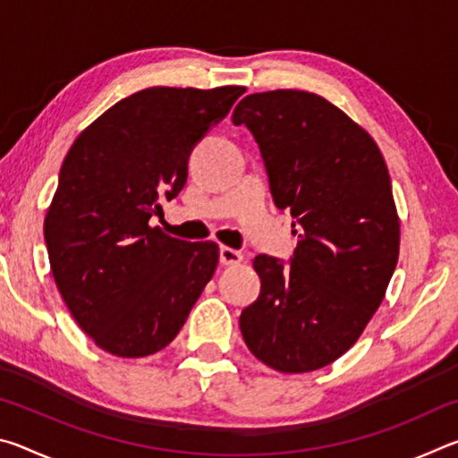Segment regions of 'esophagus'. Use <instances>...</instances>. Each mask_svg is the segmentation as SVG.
Wrapping results in <instances>:
<instances>
[{
  "label": "esophagus",
  "mask_w": 458,
  "mask_h": 458,
  "mask_svg": "<svg viewBox=\"0 0 458 458\" xmlns=\"http://www.w3.org/2000/svg\"><path fill=\"white\" fill-rule=\"evenodd\" d=\"M244 260V257H242V252H238V250H234V248H230V246H222L220 248V262L224 267H234V265H240V262Z\"/></svg>",
  "instance_id": "34e87169"
}]
</instances>
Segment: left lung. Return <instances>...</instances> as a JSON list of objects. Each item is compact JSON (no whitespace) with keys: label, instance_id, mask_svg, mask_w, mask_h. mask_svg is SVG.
<instances>
[{"label":"left lung","instance_id":"1","mask_svg":"<svg viewBox=\"0 0 458 458\" xmlns=\"http://www.w3.org/2000/svg\"><path fill=\"white\" fill-rule=\"evenodd\" d=\"M232 121L250 129L275 204L301 226L291 267L267 254L252 260L262 289L240 315V331L268 368L321 369L360 339L396 268L400 218L384 155L315 92L248 95Z\"/></svg>","mask_w":458,"mask_h":458}]
</instances>
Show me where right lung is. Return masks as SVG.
Returning a JSON list of instances; mask_svg holds the SVG:
<instances>
[{"mask_svg": "<svg viewBox=\"0 0 458 458\" xmlns=\"http://www.w3.org/2000/svg\"><path fill=\"white\" fill-rule=\"evenodd\" d=\"M244 87H153L119 100L76 137L44 218L50 270L79 327L106 353L145 358L172 344L218 267L216 242L149 226L188 177V157Z\"/></svg>", "mask_w": 458, "mask_h": 458, "instance_id": "add662e5", "label": "right lung"}]
</instances>
